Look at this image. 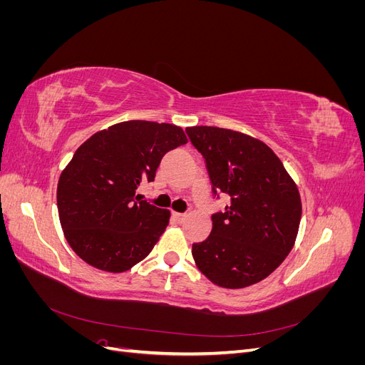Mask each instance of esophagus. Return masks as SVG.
<instances>
[{"mask_svg":"<svg viewBox=\"0 0 365 365\" xmlns=\"http://www.w3.org/2000/svg\"><path fill=\"white\" fill-rule=\"evenodd\" d=\"M172 215H173V217H175L176 220H178V222H184V220H185V215H184V213H176V212H173Z\"/></svg>","mask_w":365,"mask_h":365,"instance_id":"34e87169","label":"esophagus"}]
</instances>
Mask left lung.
Wrapping results in <instances>:
<instances>
[{
	"label": "left lung",
	"instance_id": "left-lung-1",
	"mask_svg": "<svg viewBox=\"0 0 365 365\" xmlns=\"http://www.w3.org/2000/svg\"><path fill=\"white\" fill-rule=\"evenodd\" d=\"M185 132L205 161L213 196L230 200L224 212L212 215L210 236L192 247L197 268L230 289L267 279L298 233L302 201L295 182L260 140L215 126Z\"/></svg>",
	"mask_w": 365,
	"mask_h": 365
}]
</instances>
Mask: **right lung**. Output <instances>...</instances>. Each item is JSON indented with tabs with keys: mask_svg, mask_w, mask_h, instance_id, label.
Segmentation results:
<instances>
[{
	"mask_svg": "<svg viewBox=\"0 0 365 365\" xmlns=\"http://www.w3.org/2000/svg\"><path fill=\"white\" fill-rule=\"evenodd\" d=\"M185 143L180 126L129 120L96 132L76 150L58 182V210L77 256L108 272L128 271L148 256L170 213L135 190L155 180L165 153Z\"/></svg>",
	"mask_w": 365,
	"mask_h": 365,
	"instance_id": "add662e5",
	"label": "right lung"
}]
</instances>
